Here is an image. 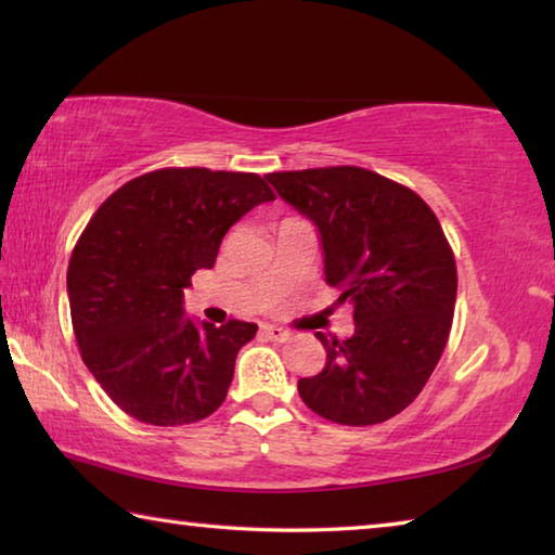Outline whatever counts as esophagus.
Instances as JSON below:
<instances>
[{"label":"esophagus","instance_id":"34e87169","mask_svg":"<svg viewBox=\"0 0 555 555\" xmlns=\"http://www.w3.org/2000/svg\"><path fill=\"white\" fill-rule=\"evenodd\" d=\"M261 333H264L269 340H274V343H284V340H288V331L286 327H281V325H271V323H264L261 325Z\"/></svg>","mask_w":555,"mask_h":555}]
</instances>
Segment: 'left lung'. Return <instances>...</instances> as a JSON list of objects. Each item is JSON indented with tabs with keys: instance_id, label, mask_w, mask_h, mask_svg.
Returning <instances> with one entry per match:
<instances>
[{
	"instance_id": "left-lung-1",
	"label": "left lung",
	"mask_w": 555,
	"mask_h": 555,
	"mask_svg": "<svg viewBox=\"0 0 555 555\" xmlns=\"http://www.w3.org/2000/svg\"><path fill=\"white\" fill-rule=\"evenodd\" d=\"M267 181L315 222L325 281L352 304V337L315 333L325 367L298 379L300 399L340 426L389 421L426 387L453 325L457 269L436 212L411 188L360 166Z\"/></svg>"
}]
</instances>
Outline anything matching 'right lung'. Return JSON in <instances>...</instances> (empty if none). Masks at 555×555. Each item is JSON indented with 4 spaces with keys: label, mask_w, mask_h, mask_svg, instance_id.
Returning <instances> with one entry per match:
<instances>
[{
    "label": "right lung",
    "mask_w": 555,
    "mask_h": 555,
    "mask_svg": "<svg viewBox=\"0 0 555 555\" xmlns=\"http://www.w3.org/2000/svg\"><path fill=\"white\" fill-rule=\"evenodd\" d=\"M274 198L257 173L158 168L117 188L90 218L68 264L73 333L92 377L131 418L185 426L220 409L257 325H195L183 288L212 269L244 212Z\"/></svg>",
    "instance_id": "add662e5"
}]
</instances>
